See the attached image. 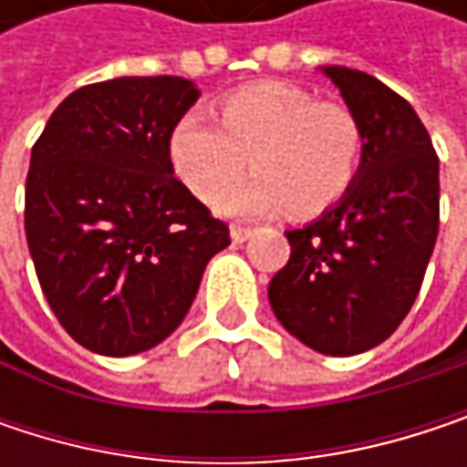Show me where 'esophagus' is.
<instances>
[{"mask_svg": "<svg viewBox=\"0 0 467 467\" xmlns=\"http://www.w3.org/2000/svg\"><path fill=\"white\" fill-rule=\"evenodd\" d=\"M254 234V230H248V227H240V224H234L233 230H230V237H233V243H245L248 237Z\"/></svg>", "mask_w": 467, "mask_h": 467, "instance_id": "obj_1", "label": "esophagus"}]
</instances>
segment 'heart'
Segmentation results:
<instances>
[{"mask_svg": "<svg viewBox=\"0 0 467 467\" xmlns=\"http://www.w3.org/2000/svg\"><path fill=\"white\" fill-rule=\"evenodd\" d=\"M213 119L183 116L167 140L175 175L211 200L252 156L257 172L225 190L216 208L230 216H317L354 186L362 127L340 105L319 102L289 83H256L219 102Z\"/></svg>", "mask_w": 467, "mask_h": 467, "instance_id": "b5f03b06", "label": "heart"}]
</instances>
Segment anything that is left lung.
Here are the masks:
<instances>
[{"instance_id": "obj_1", "label": "left lung", "mask_w": 467, "mask_h": 467, "mask_svg": "<svg viewBox=\"0 0 467 467\" xmlns=\"http://www.w3.org/2000/svg\"><path fill=\"white\" fill-rule=\"evenodd\" d=\"M362 127L354 186L289 230L267 297L275 319L329 357L384 343L411 311L438 237V156L414 108L368 72L319 67Z\"/></svg>"}]
</instances>
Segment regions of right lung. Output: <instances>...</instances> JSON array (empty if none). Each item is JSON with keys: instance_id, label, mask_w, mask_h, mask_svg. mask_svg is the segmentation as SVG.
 <instances>
[{"instance_id": "1", "label": "right lung", "mask_w": 467, "mask_h": 467, "mask_svg": "<svg viewBox=\"0 0 467 467\" xmlns=\"http://www.w3.org/2000/svg\"><path fill=\"white\" fill-rule=\"evenodd\" d=\"M200 88L175 75L72 91L26 175V243L50 311L88 351L130 357L189 314L230 230L175 178L167 140Z\"/></svg>"}]
</instances>
